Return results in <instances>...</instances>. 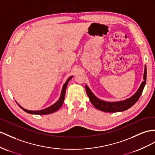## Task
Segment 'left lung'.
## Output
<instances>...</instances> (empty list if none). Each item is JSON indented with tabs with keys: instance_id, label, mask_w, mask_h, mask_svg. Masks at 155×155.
Wrapping results in <instances>:
<instances>
[{
	"instance_id": "left-lung-1",
	"label": "left lung",
	"mask_w": 155,
	"mask_h": 155,
	"mask_svg": "<svg viewBox=\"0 0 155 155\" xmlns=\"http://www.w3.org/2000/svg\"><path fill=\"white\" fill-rule=\"evenodd\" d=\"M143 79H144V81L142 82L141 86H140V88H139L136 94L133 95L131 97L127 99V100L120 101H117V102H107V101L101 100L100 99H98L97 97L95 96V95L92 92V91L90 90L88 86L86 85L85 88H86L87 95H88V96L90 99V101L96 109L101 110V111L107 112V113L121 112L130 108L131 107L133 106L135 104H136V103L137 101V100H139V98L140 97L146 83V79H147L146 67H145Z\"/></svg>"
}]
</instances>
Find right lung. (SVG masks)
<instances>
[{"label":"right lung","mask_w":155,"mask_h":155,"mask_svg":"<svg viewBox=\"0 0 155 155\" xmlns=\"http://www.w3.org/2000/svg\"><path fill=\"white\" fill-rule=\"evenodd\" d=\"M73 77H69L68 79H67V81H66V82L64 84L63 86V88H62V90H61V96L60 97L58 100V101L55 103V104L52 105H51L49 107H48L46 109H42V110H29L27 109H25L24 108H23L22 107H21L18 104V105L20 107L25 111L27 113H29V114H50V113H53L55 111H57V110L61 107V105H63V102H64V99H65V91H66V88H67V84H68V82L69 81L71 80V78Z\"/></svg>","instance_id":"1"}]
</instances>
